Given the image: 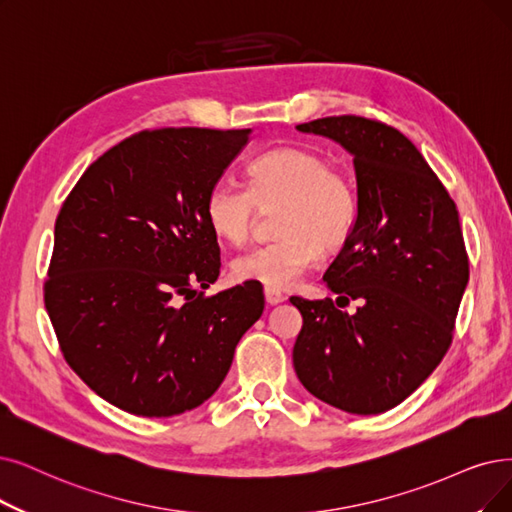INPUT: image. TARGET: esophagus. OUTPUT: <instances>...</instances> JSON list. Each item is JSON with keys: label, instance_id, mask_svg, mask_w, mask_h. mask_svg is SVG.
Returning a JSON list of instances; mask_svg holds the SVG:
<instances>
[{"label": "esophagus", "instance_id": "1", "mask_svg": "<svg viewBox=\"0 0 512 512\" xmlns=\"http://www.w3.org/2000/svg\"><path fill=\"white\" fill-rule=\"evenodd\" d=\"M264 300H267V304L275 306V304H281L285 300V296L279 292V290H273V288H264Z\"/></svg>", "mask_w": 512, "mask_h": 512}]
</instances>
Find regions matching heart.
Here are the masks:
<instances>
[{"label": "heart", "mask_w": 512, "mask_h": 512, "mask_svg": "<svg viewBox=\"0 0 512 512\" xmlns=\"http://www.w3.org/2000/svg\"><path fill=\"white\" fill-rule=\"evenodd\" d=\"M275 214L279 239L239 254L231 271L237 281L288 290L315 269L319 245L336 250L357 220V191L351 178L332 168L325 155L304 147H283L254 159L248 189L216 180L203 201L212 233L233 245L250 237L258 212Z\"/></svg>", "instance_id": "heart-1"}]
</instances>
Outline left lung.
I'll return each mask as SVG.
<instances>
[{
    "instance_id": "left-lung-1",
    "label": "left lung",
    "mask_w": 512,
    "mask_h": 512,
    "mask_svg": "<svg viewBox=\"0 0 512 512\" xmlns=\"http://www.w3.org/2000/svg\"><path fill=\"white\" fill-rule=\"evenodd\" d=\"M353 155L357 220L323 281L330 298L290 302L302 315L292 359L302 386L342 412L374 416L399 405L449 349L468 283L454 199L399 130L357 115L296 126ZM342 304V305H343Z\"/></svg>"
}]
</instances>
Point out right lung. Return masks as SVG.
I'll return each mask as SVG.
<instances>
[{"instance_id":"right-lung-1","label":"right lung","mask_w":512,"mask_h":512,"mask_svg":"<svg viewBox=\"0 0 512 512\" xmlns=\"http://www.w3.org/2000/svg\"><path fill=\"white\" fill-rule=\"evenodd\" d=\"M252 130L163 128L100 155L60 208L44 288L71 370L128 414L168 418L208 401L260 319L256 283L206 298L220 250L210 187Z\"/></svg>"}]
</instances>
